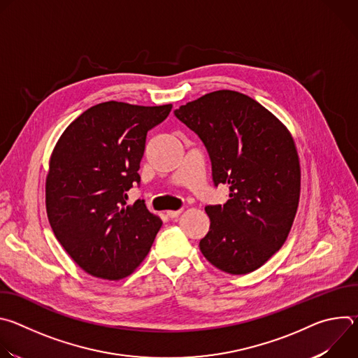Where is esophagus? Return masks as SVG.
Wrapping results in <instances>:
<instances>
[{"mask_svg":"<svg viewBox=\"0 0 358 358\" xmlns=\"http://www.w3.org/2000/svg\"><path fill=\"white\" fill-rule=\"evenodd\" d=\"M180 214H181V210H178V211H167V217L171 218V220L177 218Z\"/></svg>","mask_w":358,"mask_h":358,"instance_id":"esophagus-1","label":"esophagus"}]
</instances>
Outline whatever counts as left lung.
<instances>
[{
    "label": "left lung",
    "instance_id": "obj_1",
    "mask_svg": "<svg viewBox=\"0 0 358 358\" xmlns=\"http://www.w3.org/2000/svg\"><path fill=\"white\" fill-rule=\"evenodd\" d=\"M174 115L207 147L214 185H229L224 206L206 207L211 225L199 241L202 255L231 275L257 271L285 243L299 206L300 163L290 131L235 90L203 94Z\"/></svg>",
    "mask_w": 358,
    "mask_h": 358
}]
</instances>
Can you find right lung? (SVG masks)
I'll list each match as a JSON object with an SVG mask.
<instances>
[{"mask_svg": "<svg viewBox=\"0 0 358 358\" xmlns=\"http://www.w3.org/2000/svg\"><path fill=\"white\" fill-rule=\"evenodd\" d=\"M171 108L99 103L66 127L52 151L48 220L69 257L94 278L119 280L133 273L162 228L144 201L127 206L126 192L140 182L148 130Z\"/></svg>", "mask_w": 358, "mask_h": 358, "instance_id": "right-lung-1", "label": "right lung"}]
</instances>
